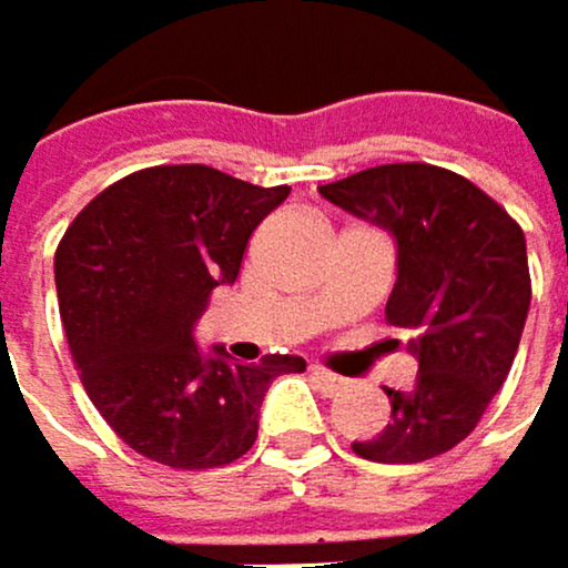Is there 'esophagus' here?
<instances>
[{
	"label": "esophagus",
	"instance_id": "obj_1",
	"mask_svg": "<svg viewBox=\"0 0 568 568\" xmlns=\"http://www.w3.org/2000/svg\"><path fill=\"white\" fill-rule=\"evenodd\" d=\"M313 379H317L327 393H341V389L348 386L345 376H337V372H331V368H324V365H313Z\"/></svg>",
	"mask_w": 568,
	"mask_h": 568
}]
</instances>
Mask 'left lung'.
<instances>
[{
	"label": "left lung",
	"mask_w": 568,
	"mask_h": 568,
	"mask_svg": "<svg viewBox=\"0 0 568 568\" xmlns=\"http://www.w3.org/2000/svg\"><path fill=\"white\" fill-rule=\"evenodd\" d=\"M321 196L393 234L386 321L417 358L414 386L386 389L389 424L352 448L389 466L435 458L469 438L514 365L531 306L525 231L479 185L424 161L355 172Z\"/></svg>",
	"instance_id": "obj_1"
}]
</instances>
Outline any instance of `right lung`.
Here are the masks:
<instances>
[{"instance_id": "add662e5", "label": "right lung", "mask_w": 568, "mask_h": 568, "mask_svg": "<svg viewBox=\"0 0 568 568\" xmlns=\"http://www.w3.org/2000/svg\"><path fill=\"white\" fill-rule=\"evenodd\" d=\"M290 196L210 165L133 172L71 220L54 255L71 358L95 410L144 458L216 469L258 438L268 383L300 355L241 365L203 355L192 327L241 272L247 237Z\"/></svg>"}]
</instances>
